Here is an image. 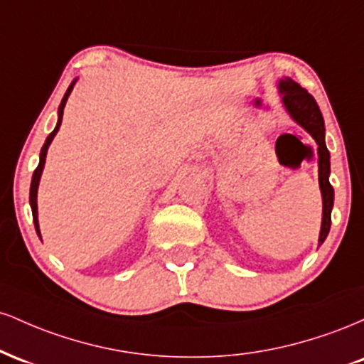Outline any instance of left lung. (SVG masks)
Instances as JSON below:
<instances>
[{
  "label": "left lung",
  "mask_w": 364,
  "mask_h": 364,
  "mask_svg": "<svg viewBox=\"0 0 364 364\" xmlns=\"http://www.w3.org/2000/svg\"><path fill=\"white\" fill-rule=\"evenodd\" d=\"M279 89L284 94L282 101L286 109L289 111L292 119L299 123L306 129L308 133L315 139L316 145H318V179H320V190L321 198H323V219H321V229H320V240L321 245L327 237L330 231V223H332V207H333V188L328 181L330 174V154L325 145V123L321 111L316 104L315 97L308 94L301 85H298L291 78L281 80Z\"/></svg>",
  "instance_id": "obj_1"
}]
</instances>
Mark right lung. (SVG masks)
I'll list each match as a JSON object with an SVG mask.
<instances>
[{
	"instance_id": "right-lung-1",
	"label": "right lung",
	"mask_w": 364,
	"mask_h": 364,
	"mask_svg": "<svg viewBox=\"0 0 364 364\" xmlns=\"http://www.w3.org/2000/svg\"><path fill=\"white\" fill-rule=\"evenodd\" d=\"M75 85V82H72V85L68 87V90H66L65 97H63V101L60 104V109H58V114H60V118H58V124L56 128L53 129L51 133H49V136L46 139L43 149H41V161H39V166H37L36 171H34V176H32V183H31V207H32V217H34V225H36V231L37 235L41 237V232H39V220H37V186H39V179H41V174H43V169H44V162H46V154H48V147L49 144H51L54 135L58 133V129L61 127V119H63V109H65V104L68 101V95L70 92H72Z\"/></svg>"
}]
</instances>
